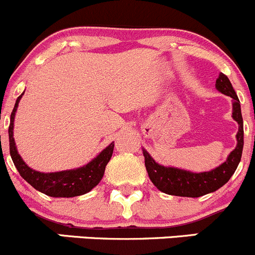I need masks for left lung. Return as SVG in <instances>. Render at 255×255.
<instances>
[{
  "label": "left lung",
  "mask_w": 255,
  "mask_h": 255,
  "mask_svg": "<svg viewBox=\"0 0 255 255\" xmlns=\"http://www.w3.org/2000/svg\"><path fill=\"white\" fill-rule=\"evenodd\" d=\"M216 89L221 94L232 97V118L238 123V132L236 134L237 145L228 154L226 161L210 171L194 173V171L179 169L175 166H164L156 163L150 154L143 148L144 163L150 181L158 190L168 195L182 197H200L211 194L222 187L231 176L235 174L243 151V118L241 104L230 79L221 73L216 80Z\"/></svg>",
  "instance_id": "8db88e82"
}]
</instances>
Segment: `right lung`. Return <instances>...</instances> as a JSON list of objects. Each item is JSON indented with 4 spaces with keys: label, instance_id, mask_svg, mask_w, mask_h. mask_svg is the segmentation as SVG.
Masks as SVG:
<instances>
[{
    "label": "right lung",
    "instance_id": "add662e5",
    "mask_svg": "<svg viewBox=\"0 0 255 255\" xmlns=\"http://www.w3.org/2000/svg\"><path fill=\"white\" fill-rule=\"evenodd\" d=\"M22 95L18 97L16 104H14V109L11 113V122H9L8 128L9 154H11L14 166L19 171L20 176L28 184L32 185L35 190L51 197H75L91 191L104 177L105 169H106L107 163H109L112 156L115 143L112 142L110 145H107L91 161L80 166V168L55 171V173H42V171H37L34 169L29 168L24 163L22 156L18 154L17 145L13 138L14 117H16L17 107L20 99H22Z\"/></svg>",
    "mask_w": 255,
    "mask_h": 255
}]
</instances>
